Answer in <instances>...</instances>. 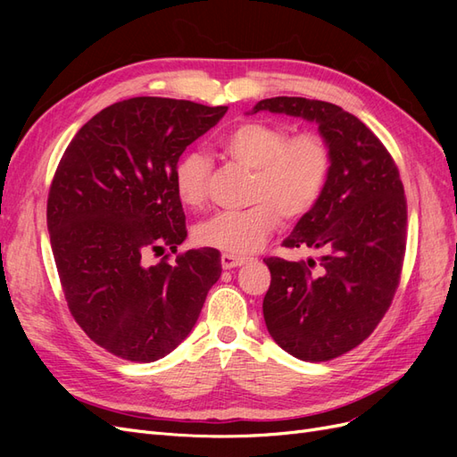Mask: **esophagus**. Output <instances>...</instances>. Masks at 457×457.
I'll return each mask as SVG.
<instances>
[{"label": "esophagus", "instance_id": "esophagus-1", "mask_svg": "<svg viewBox=\"0 0 457 457\" xmlns=\"http://www.w3.org/2000/svg\"><path fill=\"white\" fill-rule=\"evenodd\" d=\"M245 262V257H238V255H230V253H223L220 255V267L225 270H230L234 267H242Z\"/></svg>", "mask_w": 457, "mask_h": 457}]
</instances>
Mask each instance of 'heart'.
<instances>
[{
	"instance_id": "heart-1",
	"label": "heart",
	"mask_w": 457,
	"mask_h": 457,
	"mask_svg": "<svg viewBox=\"0 0 457 457\" xmlns=\"http://www.w3.org/2000/svg\"><path fill=\"white\" fill-rule=\"evenodd\" d=\"M227 158L252 170L244 212H220L196 227L198 244L230 255L252 253L267 242L284 220L307 215L326 188L331 150L320 133L303 131L289 137L276 123L247 120L227 129L217 141ZM212 163L196 150L179 158L173 170L175 195L187 207H200L207 198Z\"/></svg>"
}]
</instances>
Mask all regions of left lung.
Segmentation results:
<instances>
[{"label":"left lung","instance_id":"1","mask_svg":"<svg viewBox=\"0 0 457 457\" xmlns=\"http://www.w3.org/2000/svg\"><path fill=\"white\" fill-rule=\"evenodd\" d=\"M261 110L316 121L331 150L320 200L282 242L320 257H267L262 299L270 337L299 361L326 362L361 345L391 307L406 252L404 187L389 150L341 106L274 96L252 112Z\"/></svg>","mask_w":457,"mask_h":457}]
</instances>
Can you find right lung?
<instances>
[{"label": "right lung", "mask_w": 457, "mask_h": 457, "mask_svg": "<svg viewBox=\"0 0 457 457\" xmlns=\"http://www.w3.org/2000/svg\"><path fill=\"white\" fill-rule=\"evenodd\" d=\"M228 106L133 96L110 104L64 150L47 198L62 292L91 341L123 361L154 362L195 328L220 276L213 247L177 253L187 238L173 170Z\"/></svg>", "instance_id": "right-lung-1"}]
</instances>
